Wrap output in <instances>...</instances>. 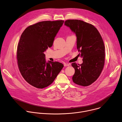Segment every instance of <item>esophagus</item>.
Returning a JSON list of instances; mask_svg holds the SVG:
<instances>
[{
    "instance_id": "obj_1",
    "label": "esophagus",
    "mask_w": 122,
    "mask_h": 122,
    "mask_svg": "<svg viewBox=\"0 0 122 122\" xmlns=\"http://www.w3.org/2000/svg\"><path fill=\"white\" fill-rule=\"evenodd\" d=\"M69 65H70V64H69V63H64V66H69Z\"/></svg>"
}]
</instances>
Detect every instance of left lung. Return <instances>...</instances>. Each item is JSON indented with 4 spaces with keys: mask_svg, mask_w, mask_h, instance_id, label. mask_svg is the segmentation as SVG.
<instances>
[{
    "mask_svg": "<svg viewBox=\"0 0 122 122\" xmlns=\"http://www.w3.org/2000/svg\"><path fill=\"white\" fill-rule=\"evenodd\" d=\"M64 25L76 34L79 55L83 58L82 64H71L75 70L72 81L80 86H89L98 78L103 68L105 46L102 38L95 26L83 20H68Z\"/></svg>",
    "mask_w": 122,
    "mask_h": 122,
    "instance_id": "obj_1",
    "label": "left lung"
}]
</instances>
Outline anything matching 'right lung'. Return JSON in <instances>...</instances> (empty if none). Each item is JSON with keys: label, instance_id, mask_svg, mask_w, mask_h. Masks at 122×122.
<instances>
[{"label": "right lung", "instance_id": "1", "mask_svg": "<svg viewBox=\"0 0 122 122\" xmlns=\"http://www.w3.org/2000/svg\"><path fill=\"white\" fill-rule=\"evenodd\" d=\"M64 20L43 21L26 28L18 45L17 58L20 74L31 85L43 88L51 84L63 65L46 61L44 52L53 45Z\"/></svg>", "mask_w": 122, "mask_h": 122}]
</instances>
